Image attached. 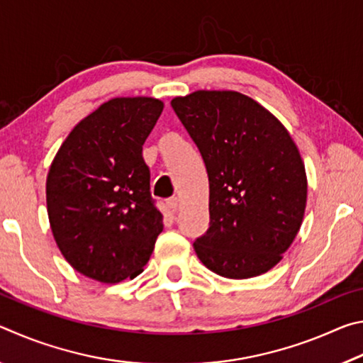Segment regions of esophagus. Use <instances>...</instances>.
<instances>
[{"label": "esophagus", "mask_w": 363, "mask_h": 363, "mask_svg": "<svg viewBox=\"0 0 363 363\" xmlns=\"http://www.w3.org/2000/svg\"><path fill=\"white\" fill-rule=\"evenodd\" d=\"M167 205H168V208H169V210L173 211V213H176L177 210H179V200H177L176 196H174V199H169V200L167 201Z\"/></svg>", "instance_id": "1"}]
</instances>
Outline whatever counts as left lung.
Listing matches in <instances>:
<instances>
[{
	"mask_svg": "<svg viewBox=\"0 0 363 363\" xmlns=\"http://www.w3.org/2000/svg\"><path fill=\"white\" fill-rule=\"evenodd\" d=\"M171 107L210 181V227L194 242L196 256L225 279L267 272L290 248L306 210V169L290 133L237 91H195Z\"/></svg>",
	"mask_w": 363,
	"mask_h": 363,
	"instance_id": "1",
	"label": "left lung"
}]
</instances>
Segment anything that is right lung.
Returning a JSON list of instances; mask_svg holds the SVG:
<instances>
[{"label":"right lung","instance_id":"obj_1","mask_svg":"<svg viewBox=\"0 0 363 363\" xmlns=\"http://www.w3.org/2000/svg\"><path fill=\"white\" fill-rule=\"evenodd\" d=\"M162 112L153 97L110 99L73 128L52 160L49 224L67 262L86 277L118 284L150 259L163 216L143 145Z\"/></svg>","mask_w":363,"mask_h":363}]
</instances>
